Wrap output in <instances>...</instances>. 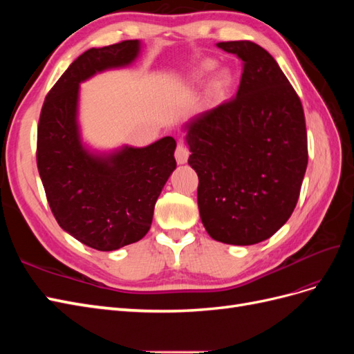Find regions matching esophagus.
Instances as JSON below:
<instances>
[{"label":"esophagus","mask_w":354,"mask_h":354,"mask_svg":"<svg viewBox=\"0 0 354 354\" xmlns=\"http://www.w3.org/2000/svg\"><path fill=\"white\" fill-rule=\"evenodd\" d=\"M187 159H189V151H187L186 146L183 143H178L177 149H176V160H177V164L183 165V164L187 162Z\"/></svg>","instance_id":"esophagus-1"}]
</instances>
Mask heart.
Segmentation results:
<instances>
[{"label": "heart", "instance_id": "1", "mask_svg": "<svg viewBox=\"0 0 354 354\" xmlns=\"http://www.w3.org/2000/svg\"><path fill=\"white\" fill-rule=\"evenodd\" d=\"M214 68H216V63H214L212 60H205L202 62L201 65L198 66V69L195 71L194 77L196 80H202L205 75H208ZM232 84V77L230 73L227 71H220L216 73V77L212 78L211 84H209V91L212 95H217V97H220V95H223L224 93H226Z\"/></svg>", "mask_w": 354, "mask_h": 354}]
</instances>
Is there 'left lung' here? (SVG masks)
<instances>
[{
	"label": "left lung",
	"instance_id": "left-lung-1",
	"mask_svg": "<svg viewBox=\"0 0 354 354\" xmlns=\"http://www.w3.org/2000/svg\"><path fill=\"white\" fill-rule=\"evenodd\" d=\"M243 72L236 97L185 124L198 207L212 239L254 245L291 217L307 168L303 104L276 60L251 41L218 42Z\"/></svg>",
	"mask_w": 354,
	"mask_h": 354
}]
</instances>
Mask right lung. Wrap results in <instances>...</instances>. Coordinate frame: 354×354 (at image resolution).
Masks as SVG:
<instances>
[{
  "label": "right lung",
  "instance_id": "1",
  "mask_svg": "<svg viewBox=\"0 0 354 354\" xmlns=\"http://www.w3.org/2000/svg\"><path fill=\"white\" fill-rule=\"evenodd\" d=\"M138 55V39L87 50L71 63L41 109L37 165L48 205L63 230L97 251L120 250L145 236L156 199L177 167V143L169 136L108 153L82 145L80 84L131 65Z\"/></svg>",
  "mask_w": 354,
  "mask_h": 354
}]
</instances>
